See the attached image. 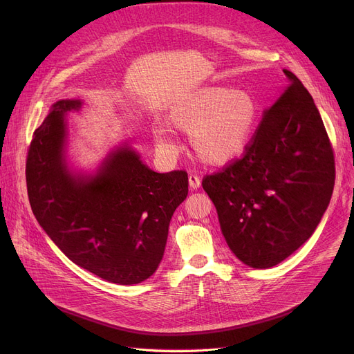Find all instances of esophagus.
I'll return each instance as SVG.
<instances>
[{
	"instance_id": "obj_1",
	"label": "esophagus",
	"mask_w": 354,
	"mask_h": 354,
	"mask_svg": "<svg viewBox=\"0 0 354 354\" xmlns=\"http://www.w3.org/2000/svg\"><path fill=\"white\" fill-rule=\"evenodd\" d=\"M189 187L191 189H198L201 187V178L196 174H189Z\"/></svg>"
}]
</instances>
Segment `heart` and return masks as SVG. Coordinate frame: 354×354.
Wrapping results in <instances>:
<instances>
[{"label": "heart", "instance_id": "1", "mask_svg": "<svg viewBox=\"0 0 354 354\" xmlns=\"http://www.w3.org/2000/svg\"><path fill=\"white\" fill-rule=\"evenodd\" d=\"M175 124L194 127L198 153L209 162H222L241 152L247 145L257 118L252 97L225 87L199 88L183 97L172 110ZM155 138L165 151H174L176 138L171 127L159 124Z\"/></svg>", "mask_w": 354, "mask_h": 354}]
</instances>
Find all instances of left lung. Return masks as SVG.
I'll list each match as a JSON object with an SVG mask.
<instances>
[{"mask_svg":"<svg viewBox=\"0 0 354 354\" xmlns=\"http://www.w3.org/2000/svg\"><path fill=\"white\" fill-rule=\"evenodd\" d=\"M284 73L288 86L264 111L244 155L202 180L228 247L252 268L280 264L306 243L336 178L319 109L295 74Z\"/></svg>","mask_w":354,"mask_h":354,"instance_id":"left-lung-1","label":"left lung"}]
</instances>
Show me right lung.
<instances>
[{"mask_svg": "<svg viewBox=\"0 0 354 354\" xmlns=\"http://www.w3.org/2000/svg\"><path fill=\"white\" fill-rule=\"evenodd\" d=\"M80 100L54 103L34 130L26 163L27 192L39 224L71 261L106 281L132 286L159 267L188 174H158L132 149L111 153L93 178H74L64 159L63 115Z\"/></svg>", "mask_w": 354, "mask_h": 354, "instance_id": "right-lung-1", "label": "right lung"}]
</instances>
